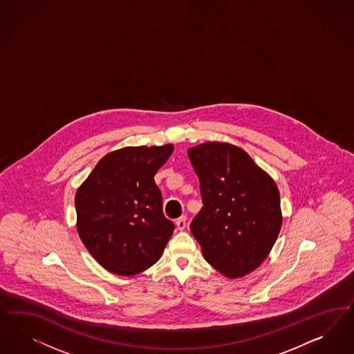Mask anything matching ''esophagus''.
Wrapping results in <instances>:
<instances>
[{"label":"esophagus","mask_w":354,"mask_h":354,"mask_svg":"<svg viewBox=\"0 0 354 354\" xmlns=\"http://www.w3.org/2000/svg\"><path fill=\"white\" fill-rule=\"evenodd\" d=\"M176 227L178 230H183L186 228V216H181L176 220Z\"/></svg>","instance_id":"1"}]
</instances>
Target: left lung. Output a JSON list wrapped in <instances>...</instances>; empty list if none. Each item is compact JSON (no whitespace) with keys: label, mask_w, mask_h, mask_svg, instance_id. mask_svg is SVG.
Wrapping results in <instances>:
<instances>
[{"label":"left lung","mask_w":354,"mask_h":354,"mask_svg":"<svg viewBox=\"0 0 354 354\" xmlns=\"http://www.w3.org/2000/svg\"><path fill=\"white\" fill-rule=\"evenodd\" d=\"M203 207L190 230L205 261L228 279L257 270L280 233V193L272 177L243 149L205 142L187 149Z\"/></svg>","instance_id":"left-lung-1"}]
</instances>
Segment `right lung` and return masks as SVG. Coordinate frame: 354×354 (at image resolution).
Wrapping results in <instances>:
<instances>
[{"label": "right lung", "instance_id": "add662e5", "mask_svg": "<svg viewBox=\"0 0 354 354\" xmlns=\"http://www.w3.org/2000/svg\"><path fill=\"white\" fill-rule=\"evenodd\" d=\"M173 149L164 145L112 151L78 187V234L106 271L134 276L159 261L174 224L162 214L153 176Z\"/></svg>", "mask_w": 354, "mask_h": 354}]
</instances>
